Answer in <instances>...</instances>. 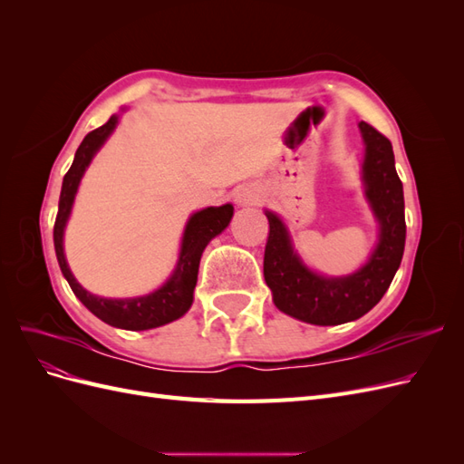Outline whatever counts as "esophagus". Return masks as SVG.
<instances>
[{"label":"esophagus","mask_w":464,"mask_h":464,"mask_svg":"<svg viewBox=\"0 0 464 464\" xmlns=\"http://www.w3.org/2000/svg\"><path fill=\"white\" fill-rule=\"evenodd\" d=\"M236 203L237 205H254L256 203V193L251 191V189H247V188H244V189H240L236 193Z\"/></svg>","instance_id":"obj_1"}]
</instances>
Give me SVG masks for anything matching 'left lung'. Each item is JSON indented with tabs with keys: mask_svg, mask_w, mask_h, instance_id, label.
<instances>
[{
	"mask_svg": "<svg viewBox=\"0 0 464 464\" xmlns=\"http://www.w3.org/2000/svg\"><path fill=\"white\" fill-rule=\"evenodd\" d=\"M366 141L363 184L366 198L382 224L379 244L360 271L341 278H325L300 261L290 236L271 210H266L269 236L265 244L263 276L280 312L314 325H339L368 314L383 298L395 276L406 237L402 181L395 170L391 141L370 123L360 121Z\"/></svg>",
	"mask_w": 464,
	"mask_h": 464,
	"instance_id": "1",
	"label": "left lung"
}]
</instances>
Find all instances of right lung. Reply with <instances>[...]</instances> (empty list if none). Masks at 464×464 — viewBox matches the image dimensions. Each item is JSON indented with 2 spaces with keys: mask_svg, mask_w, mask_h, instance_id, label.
<instances>
[{
  "mask_svg": "<svg viewBox=\"0 0 464 464\" xmlns=\"http://www.w3.org/2000/svg\"><path fill=\"white\" fill-rule=\"evenodd\" d=\"M118 123V116H111L104 125L91 131L82 143L79 145L72 168L63 176V186L60 195V208L58 217L53 224V246L55 256H58L60 269L67 278L69 286H72L75 296L85 304L87 310H91L98 319H102L108 325H114L128 331H145L166 325L178 317L184 315L193 302V288L198 285V273H199V261L203 249L207 244L218 236L234 215L232 205L222 207H207L199 213H195L184 232V240H181L179 261L174 275L168 283L159 288L157 292L149 294L141 298H128V300H110L94 296V294L82 288L75 276L72 275L63 256V228L65 222L72 213V205L75 199V193L79 188V181L85 174L87 166L91 164L94 152L102 147L108 135L114 131Z\"/></svg>",
  "mask_w": 464,
  "mask_h": 464,
  "instance_id": "add662e5",
  "label": "right lung"
}]
</instances>
